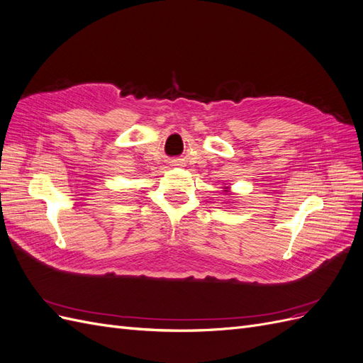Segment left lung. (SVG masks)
<instances>
[{
    "label": "left lung",
    "mask_w": 363,
    "mask_h": 363,
    "mask_svg": "<svg viewBox=\"0 0 363 363\" xmlns=\"http://www.w3.org/2000/svg\"><path fill=\"white\" fill-rule=\"evenodd\" d=\"M224 189H228V188H224ZM225 192H227V191H225Z\"/></svg>",
    "instance_id": "obj_1"
}]
</instances>
